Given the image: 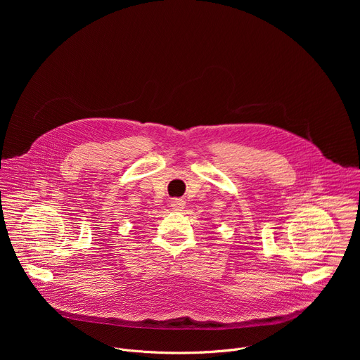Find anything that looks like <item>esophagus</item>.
<instances>
[{"instance_id": "obj_1", "label": "esophagus", "mask_w": 360, "mask_h": 360, "mask_svg": "<svg viewBox=\"0 0 360 360\" xmlns=\"http://www.w3.org/2000/svg\"><path fill=\"white\" fill-rule=\"evenodd\" d=\"M171 207H172L174 211L179 212V211H182V210L185 208V200L181 199V198H174V199L171 200Z\"/></svg>"}]
</instances>
